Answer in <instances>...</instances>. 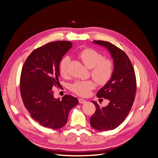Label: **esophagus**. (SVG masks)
<instances>
[{
  "mask_svg": "<svg viewBox=\"0 0 158 158\" xmlns=\"http://www.w3.org/2000/svg\"><path fill=\"white\" fill-rule=\"evenodd\" d=\"M78 102L80 103H85V102H86V100H85L84 99H82V98H79L78 99Z\"/></svg>",
  "mask_w": 158,
  "mask_h": 158,
  "instance_id": "obj_1",
  "label": "esophagus"
}]
</instances>
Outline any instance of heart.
Here are the masks:
<instances>
[{
  "mask_svg": "<svg viewBox=\"0 0 158 158\" xmlns=\"http://www.w3.org/2000/svg\"><path fill=\"white\" fill-rule=\"evenodd\" d=\"M79 56L84 64L91 69V75L99 85L106 84L111 78L113 73V62L104 59L103 55L92 48H85L81 51ZM70 58L66 56L61 60L59 64V72L61 76H66ZM95 88V83L92 80H78L71 85L70 89L80 96L86 97Z\"/></svg>",
  "mask_w": 158,
  "mask_h": 158,
  "instance_id": "b5f03b06",
  "label": "heart"
}]
</instances>
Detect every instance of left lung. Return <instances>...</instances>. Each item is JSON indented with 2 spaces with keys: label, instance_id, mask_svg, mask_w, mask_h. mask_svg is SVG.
Returning <instances> with one entry per match:
<instances>
[{
  "label": "left lung",
  "instance_id": "obj_1",
  "mask_svg": "<svg viewBox=\"0 0 158 158\" xmlns=\"http://www.w3.org/2000/svg\"><path fill=\"white\" fill-rule=\"evenodd\" d=\"M106 47L113 59L114 69L111 78L100 89L97 97L109 101L101 107L94 101L95 111L90 118V125L99 131L113 130L125 121L135 101L136 80L132 64L125 52L108 41H94Z\"/></svg>",
  "mask_w": 158,
  "mask_h": 158
}]
</instances>
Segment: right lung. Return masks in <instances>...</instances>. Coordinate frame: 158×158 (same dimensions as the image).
Here are the masks:
<instances>
[{
	"label": "right lung",
	"mask_w": 158,
	"mask_h": 158,
	"mask_svg": "<svg viewBox=\"0 0 158 158\" xmlns=\"http://www.w3.org/2000/svg\"><path fill=\"white\" fill-rule=\"evenodd\" d=\"M72 46L67 41L48 43L33 51L23 65L20 88L23 105L31 118L46 128L64 127L69 111L78 103L69 95L56 99L52 91L60 84V62Z\"/></svg>",
	"instance_id": "1"
}]
</instances>
